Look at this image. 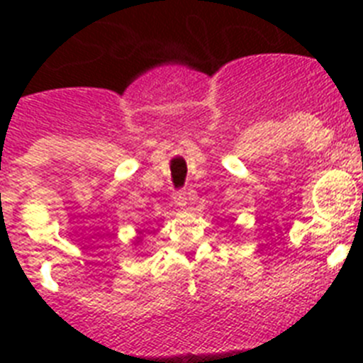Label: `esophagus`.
Instances as JSON below:
<instances>
[{
  "label": "esophagus",
  "instance_id": "esophagus-1",
  "mask_svg": "<svg viewBox=\"0 0 363 363\" xmlns=\"http://www.w3.org/2000/svg\"><path fill=\"white\" fill-rule=\"evenodd\" d=\"M172 201H174L176 205H179V207H185V205H187V192L185 191L172 192Z\"/></svg>",
  "mask_w": 363,
  "mask_h": 363
}]
</instances>
